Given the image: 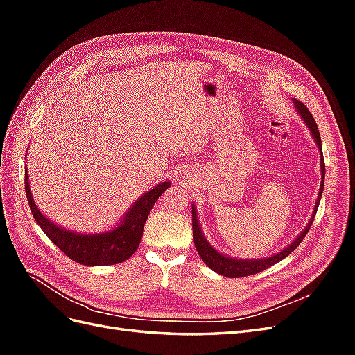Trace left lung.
<instances>
[{"instance_id": "obj_1", "label": "left lung", "mask_w": 355, "mask_h": 355, "mask_svg": "<svg viewBox=\"0 0 355 355\" xmlns=\"http://www.w3.org/2000/svg\"><path fill=\"white\" fill-rule=\"evenodd\" d=\"M293 103H295V108L299 114V116L302 118L304 123L308 125L309 132H311V136L314 137V141L320 149V166H321V185H320V192H318V198H317V202H315V207H314V211H313V216H311L306 228L300 232L297 237L290 243L287 247H284V249L282 252H278L270 257H262V259H235V257H231V256H227V254H222L219 253L218 250H214L213 247L210 245V243L206 240V237H204V234L201 231V225L198 223V216H197V210H196V206L192 204V232H194V244H196V249L201 257V261L206 263L209 268H211V270L214 272H218L223 277H230V278H240V277H247V275H253V274H257L261 272L263 270H266V268H270L272 265H275L277 262H280L282 259H284V257H287L290 253H292L296 247L300 244V241H302L305 239V235L308 234L311 225H313V220H314V216L317 213V207L320 204V200H321V194H323V188H324V176H326V166H324V158H323V149H321V137H320V132H318V127H317V123L314 120L313 114H311L308 111L306 106L297 101V99H293Z\"/></svg>"}]
</instances>
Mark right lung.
Here are the masks:
<instances>
[{"label": "right lung", "instance_id": "add662e5", "mask_svg": "<svg viewBox=\"0 0 355 355\" xmlns=\"http://www.w3.org/2000/svg\"><path fill=\"white\" fill-rule=\"evenodd\" d=\"M29 176L25 171V192L32 211V216L44 231L47 237L65 253L69 259L81 265H115L128 259L139 247L142 240L144 225L148 214L154 207L155 201L163 192L170 188V182L158 184L151 191L139 198L128 209L123 220L111 231L101 234H80L71 230L60 228L59 225L51 222L35 206L34 198L29 188Z\"/></svg>", "mask_w": 355, "mask_h": 355}]
</instances>
